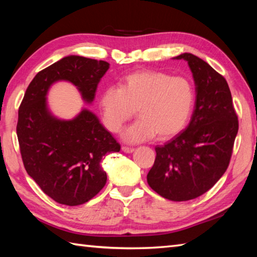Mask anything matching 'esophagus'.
I'll list each match as a JSON object with an SVG mask.
<instances>
[{
	"mask_svg": "<svg viewBox=\"0 0 257 257\" xmlns=\"http://www.w3.org/2000/svg\"><path fill=\"white\" fill-rule=\"evenodd\" d=\"M121 150L123 152H127V154H132V152L135 150V148H133V147H127V146H122Z\"/></svg>",
	"mask_w": 257,
	"mask_h": 257,
	"instance_id": "esophagus-1",
	"label": "esophagus"
}]
</instances>
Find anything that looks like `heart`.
Instances as JSON below:
<instances>
[{"instance_id":"obj_1","label":"heart","mask_w":257,"mask_h":257,"mask_svg":"<svg viewBox=\"0 0 257 257\" xmlns=\"http://www.w3.org/2000/svg\"><path fill=\"white\" fill-rule=\"evenodd\" d=\"M194 97L193 85L182 76L155 70L130 74L119 88L109 87L101 95L103 123L118 133L137 111L139 119L123 133L125 140L138 143L155 135L160 140L171 138L187 124Z\"/></svg>"}]
</instances>
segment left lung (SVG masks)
<instances>
[{"label":"left lung","mask_w":257,"mask_h":257,"mask_svg":"<svg viewBox=\"0 0 257 257\" xmlns=\"http://www.w3.org/2000/svg\"><path fill=\"white\" fill-rule=\"evenodd\" d=\"M185 59L195 83V108L184 132L156 147L157 157L147 174L156 192L171 201H188L204 194L230 165L238 120L227 81L193 54Z\"/></svg>","instance_id":"obj_1"}]
</instances>
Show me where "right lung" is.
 <instances>
[{
    "label": "right lung",
    "mask_w": 257,
    "mask_h": 257,
    "mask_svg": "<svg viewBox=\"0 0 257 257\" xmlns=\"http://www.w3.org/2000/svg\"><path fill=\"white\" fill-rule=\"evenodd\" d=\"M109 68L105 61L67 56L38 72L25 91L16 125L20 151L29 176L57 203H86L105 187L102 157L119 152L120 145L94 113L84 109L73 120L54 118L46 94L57 80H68L87 102Z\"/></svg>",
    "instance_id": "right-lung-1"
}]
</instances>
